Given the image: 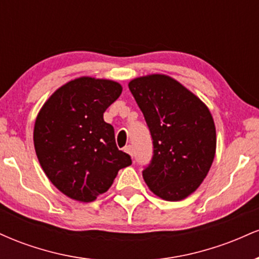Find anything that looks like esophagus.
Instances as JSON below:
<instances>
[{
  "instance_id": "1",
  "label": "esophagus",
  "mask_w": 259,
  "mask_h": 259,
  "mask_svg": "<svg viewBox=\"0 0 259 259\" xmlns=\"http://www.w3.org/2000/svg\"><path fill=\"white\" fill-rule=\"evenodd\" d=\"M124 151H125L127 154H130V156H132V158H133V157H134V154H133V146L127 145V146L124 147Z\"/></svg>"
}]
</instances>
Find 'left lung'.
Here are the masks:
<instances>
[{"label":"left lung","instance_id":"1","mask_svg":"<svg viewBox=\"0 0 259 259\" xmlns=\"http://www.w3.org/2000/svg\"><path fill=\"white\" fill-rule=\"evenodd\" d=\"M153 140V156L142 170L151 191L167 201L191 195L207 177L215 154L209 109L179 81L163 74L129 82Z\"/></svg>","mask_w":259,"mask_h":259}]
</instances>
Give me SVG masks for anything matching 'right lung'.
<instances>
[{"instance_id":"add662e5","label":"right lung","mask_w":259,"mask_h":259,"mask_svg":"<svg viewBox=\"0 0 259 259\" xmlns=\"http://www.w3.org/2000/svg\"><path fill=\"white\" fill-rule=\"evenodd\" d=\"M113 80L81 76L45 102L34 126V146L45 174L65 196L92 202L106 192L130 156L118 150L103 113L121 94Z\"/></svg>"}]
</instances>
